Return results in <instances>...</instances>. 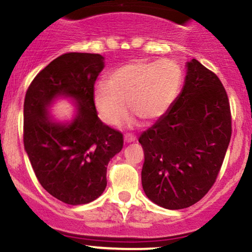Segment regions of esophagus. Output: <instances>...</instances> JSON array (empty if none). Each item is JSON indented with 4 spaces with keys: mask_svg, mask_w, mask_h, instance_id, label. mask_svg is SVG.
<instances>
[{
    "mask_svg": "<svg viewBox=\"0 0 252 252\" xmlns=\"http://www.w3.org/2000/svg\"><path fill=\"white\" fill-rule=\"evenodd\" d=\"M135 140H136V136L134 134H131V132H126V134H124V142L130 143V142H134Z\"/></svg>",
    "mask_w": 252,
    "mask_h": 252,
    "instance_id": "obj_1",
    "label": "esophagus"
}]
</instances>
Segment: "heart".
Listing matches in <instances>:
<instances>
[{
	"instance_id": "heart-1",
	"label": "heart",
	"mask_w": 252,
	"mask_h": 252,
	"mask_svg": "<svg viewBox=\"0 0 252 252\" xmlns=\"http://www.w3.org/2000/svg\"><path fill=\"white\" fill-rule=\"evenodd\" d=\"M184 84L181 66L172 59H136L110 72L97 83L94 103L98 116L108 126L126 117L128 106L143 120L154 122L172 109Z\"/></svg>"
}]
</instances>
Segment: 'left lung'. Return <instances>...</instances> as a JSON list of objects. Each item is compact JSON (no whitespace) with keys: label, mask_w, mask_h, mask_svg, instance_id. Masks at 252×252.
Here are the masks:
<instances>
[{"label":"left lung","mask_w":252,"mask_h":252,"mask_svg":"<svg viewBox=\"0 0 252 252\" xmlns=\"http://www.w3.org/2000/svg\"><path fill=\"white\" fill-rule=\"evenodd\" d=\"M231 134L225 88L216 73L192 59L174 105L138 138L146 195L169 210L198 202L215 185Z\"/></svg>","instance_id":"obj_1"}]
</instances>
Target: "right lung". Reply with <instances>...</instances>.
Masks as SVG:
<instances>
[{"label": "right lung", "instance_id": "right-lung-1", "mask_svg": "<svg viewBox=\"0 0 252 252\" xmlns=\"http://www.w3.org/2000/svg\"><path fill=\"white\" fill-rule=\"evenodd\" d=\"M100 54H62L34 78L24 104V143L40 185L68 205L94 201L105 189L106 166L123 148V134L104 124L94 88L104 67ZM73 96L78 114L70 125L54 124L47 106L54 97Z\"/></svg>", "mask_w": 252, "mask_h": 252}]
</instances>
